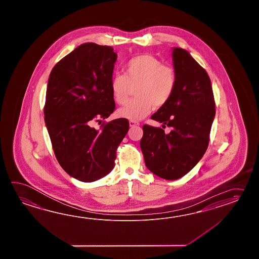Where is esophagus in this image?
I'll return each instance as SVG.
<instances>
[{
  "instance_id": "34e87169",
  "label": "esophagus",
  "mask_w": 259,
  "mask_h": 259,
  "mask_svg": "<svg viewBox=\"0 0 259 259\" xmlns=\"http://www.w3.org/2000/svg\"><path fill=\"white\" fill-rule=\"evenodd\" d=\"M140 125V123L138 121H134V120H131L130 121V126L131 127H135V126H139Z\"/></svg>"
}]
</instances>
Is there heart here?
<instances>
[{"label":"heart","mask_w":259,"mask_h":259,"mask_svg":"<svg viewBox=\"0 0 259 259\" xmlns=\"http://www.w3.org/2000/svg\"><path fill=\"white\" fill-rule=\"evenodd\" d=\"M176 72L172 66L162 64L154 55H141L132 58L125 66V76L114 75L111 92L116 104L124 105L131 87L136 98L117 111L122 118L137 121L150 114L153 107L159 108L169 101L176 87Z\"/></svg>","instance_id":"heart-1"}]
</instances>
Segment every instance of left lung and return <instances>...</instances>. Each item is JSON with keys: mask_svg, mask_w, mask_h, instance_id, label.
<instances>
[{"mask_svg": "<svg viewBox=\"0 0 259 259\" xmlns=\"http://www.w3.org/2000/svg\"><path fill=\"white\" fill-rule=\"evenodd\" d=\"M176 87L169 101L151 116L170 127L143 125L141 140L145 165L154 175L175 181L186 175L203 157L215 117L214 94L206 71L186 50L173 48Z\"/></svg>", "mask_w": 259, "mask_h": 259, "instance_id": "obj_1", "label": "left lung"}]
</instances>
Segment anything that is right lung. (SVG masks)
<instances>
[{
  "label": "right lung",
  "instance_id": "1",
  "mask_svg": "<svg viewBox=\"0 0 259 259\" xmlns=\"http://www.w3.org/2000/svg\"><path fill=\"white\" fill-rule=\"evenodd\" d=\"M117 55L111 46L79 45L62 58L50 74L44 120L55 157L68 175L95 182L110 172L116 149L126 136V118L103 123L116 104L111 79Z\"/></svg>",
  "mask_w": 259,
  "mask_h": 259
}]
</instances>
